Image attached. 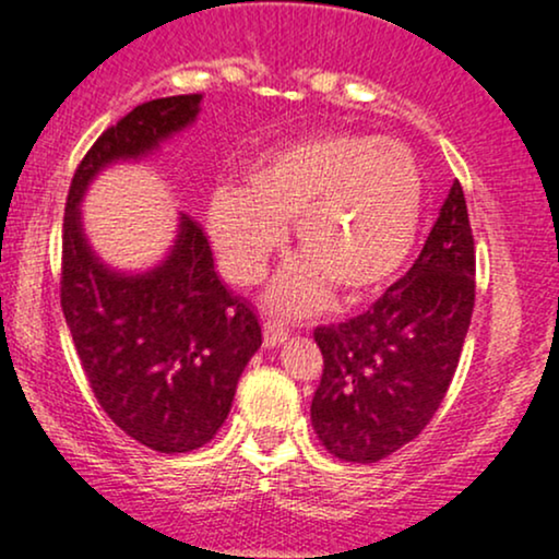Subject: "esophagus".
<instances>
[{
  "instance_id": "obj_1",
  "label": "esophagus",
  "mask_w": 559,
  "mask_h": 559,
  "mask_svg": "<svg viewBox=\"0 0 559 559\" xmlns=\"http://www.w3.org/2000/svg\"><path fill=\"white\" fill-rule=\"evenodd\" d=\"M288 329L278 320H267L265 323V346H278L281 342H286Z\"/></svg>"
}]
</instances>
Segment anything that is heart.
Returning a JSON list of instances; mask_svg holds the SVG:
<instances>
[{
    "label": "heart",
    "mask_w": 559,
    "mask_h": 559,
    "mask_svg": "<svg viewBox=\"0 0 559 559\" xmlns=\"http://www.w3.org/2000/svg\"><path fill=\"white\" fill-rule=\"evenodd\" d=\"M423 178L413 152L394 139L357 133L299 141L262 155L247 183L217 189L207 207L223 271L258 284L284 243V223L305 258L275 286L286 312L318 310L329 284L362 299L394 278L418 236Z\"/></svg>",
    "instance_id": "heart-1"
}]
</instances>
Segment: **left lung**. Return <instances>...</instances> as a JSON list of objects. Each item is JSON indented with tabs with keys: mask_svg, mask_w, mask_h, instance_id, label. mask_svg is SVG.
Instances as JSON below:
<instances>
[{
	"mask_svg": "<svg viewBox=\"0 0 559 559\" xmlns=\"http://www.w3.org/2000/svg\"><path fill=\"white\" fill-rule=\"evenodd\" d=\"M476 305V247L460 181L423 252L368 312L318 325L323 376L312 396L320 444L378 463L413 441L447 396Z\"/></svg>",
	"mask_w": 559,
	"mask_h": 559,
	"instance_id": "1",
	"label": "left lung"
}]
</instances>
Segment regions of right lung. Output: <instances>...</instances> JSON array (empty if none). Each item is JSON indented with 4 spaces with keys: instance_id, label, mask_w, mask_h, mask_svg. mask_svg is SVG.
<instances>
[{
    "instance_id": "1",
    "label": "right lung",
    "mask_w": 559,
    "mask_h": 559,
    "mask_svg": "<svg viewBox=\"0 0 559 559\" xmlns=\"http://www.w3.org/2000/svg\"><path fill=\"white\" fill-rule=\"evenodd\" d=\"M202 94L163 96L107 128L73 173L62 221L60 301L83 373L115 426L155 452H191L228 418L262 344L254 307L215 273L202 226L181 215L168 260L112 273L86 243L79 204L102 168L157 150L197 118Z\"/></svg>"
}]
</instances>
